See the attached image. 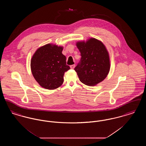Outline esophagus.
<instances>
[{
  "label": "esophagus",
  "instance_id": "esophagus-1",
  "mask_svg": "<svg viewBox=\"0 0 146 146\" xmlns=\"http://www.w3.org/2000/svg\"><path fill=\"white\" fill-rule=\"evenodd\" d=\"M75 66H76L75 64H72V65H70V67L71 69H74V67H75Z\"/></svg>",
  "mask_w": 146,
  "mask_h": 146
}]
</instances>
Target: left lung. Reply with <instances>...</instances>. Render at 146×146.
Listing matches in <instances>:
<instances>
[{"instance_id": "left-lung-1", "label": "left lung", "mask_w": 146, "mask_h": 146, "mask_svg": "<svg viewBox=\"0 0 146 146\" xmlns=\"http://www.w3.org/2000/svg\"><path fill=\"white\" fill-rule=\"evenodd\" d=\"M82 56L75 67L80 81L88 86H95L102 82L110 70L109 53L103 42L94 38L86 42H76Z\"/></svg>"}]
</instances>
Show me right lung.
Instances as JSON below:
<instances>
[{
	"label": "right lung",
	"instance_id": "obj_1",
	"mask_svg": "<svg viewBox=\"0 0 146 146\" xmlns=\"http://www.w3.org/2000/svg\"><path fill=\"white\" fill-rule=\"evenodd\" d=\"M63 46L48 44L37 49L31 60V68L35 80L42 88L54 90L63 83L64 72L70 70Z\"/></svg>",
	"mask_w": 146,
	"mask_h": 146
}]
</instances>
